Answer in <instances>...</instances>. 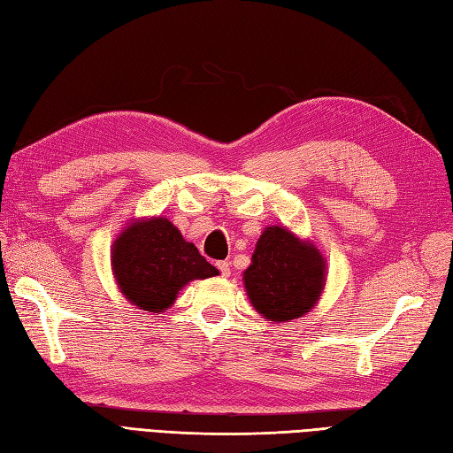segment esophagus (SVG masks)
Masks as SVG:
<instances>
[{"instance_id": "34e87169", "label": "esophagus", "mask_w": 453, "mask_h": 453, "mask_svg": "<svg viewBox=\"0 0 453 453\" xmlns=\"http://www.w3.org/2000/svg\"><path fill=\"white\" fill-rule=\"evenodd\" d=\"M217 267H219L220 274H223V277L226 279L228 274H230V263H228V261H219V263H217Z\"/></svg>"}]
</instances>
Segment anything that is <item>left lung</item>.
<instances>
[{
    "instance_id": "1",
    "label": "left lung",
    "mask_w": 453,
    "mask_h": 453,
    "mask_svg": "<svg viewBox=\"0 0 453 453\" xmlns=\"http://www.w3.org/2000/svg\"><path fill=\"white\" fill-rule=\"evenodd\" d=\"M242 280L261 317L290 323L310 313L321 297L326 259L311 240L282 225H271L261 233Z\"/></svg>"
}]
</instances>
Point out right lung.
<instances>
[{"mask_svg": "<svg viewBox=\"0 0 453 453\" xmlns=\"http://www.w3.org/2000/svg\"><path fill=\"white\" fill-rule=\"evenodd\" d=\"M119 292L138 310L163 313L192 280L219 274L167 217L132 219L111 246Z\"/></svg>", "mask_w": 453, "mask_h": 453, "instance_id": "add662e5", "label": "right lung"}]
</instances>
